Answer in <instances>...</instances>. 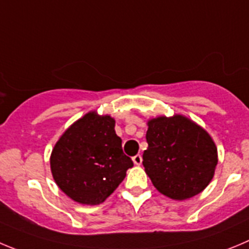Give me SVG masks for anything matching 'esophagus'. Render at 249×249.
I'll list each match as a JSON object with an SVG mask.
<instances>
[{
	"label": "esophagus",
	"mask_w": 249,
	"mask_h": 249,
	"mask_svg": "<svg viewBox=\"0 0 249 249\" xmlns=\"http://www.w3.org/2000/svg\"><path fill=\"white\" fill-rule=\"evenodd\" d=\"M132 161H134V163H135L136 166H140V164L142 163V157H141L140 155H136V156L132 157Z\"/></svg>",
	"instance_id": "obj_1"
}]
</instances>
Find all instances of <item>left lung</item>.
<instances>
[{
    "label": "left lung",
    "mask_w": 249,
    "mask_h": 249,
    "mask_svg": "<svg viewBox=\"0 0 249 249\" xmlns=\"http://www.w3.org/2000/svg\"><path fill=\"white\" fill-rule=\"evenodd\" d=\"M147 126L142 164L155 188L180 201L203 192L219 161L210 134L182 114L152 118Z\"/></svg>",
    "instance_id": "8db88e82"
}]
</instances>
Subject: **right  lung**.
I'll return each mask as SVG.
<instances>
[{
    "label": "right lung",
    "mask_w": 249,
    "mask_h": 249,
    "mask_svg": "<svg viewBox=\"0 0 249 249\" xmlns=\"http://www.w3.org/2000/svg\"><path fill=\"white\" fill-rule=\"evenodd\" d=\"M114 127V118L90 110L65 130L51 151L53 178L76 203L102 204L134 166Z\"/></svg>",
    "instance_id": "1"
}]
</instances>
